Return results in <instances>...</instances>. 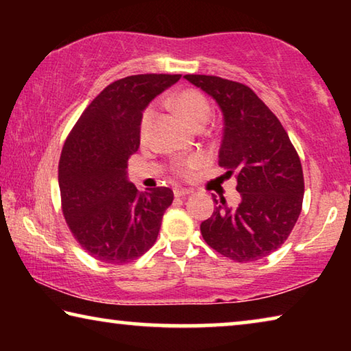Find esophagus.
<instances>
[{
  "label": "esophagus",
  "mask_w": 351,
  "mask_h": 351,
  "mask_svg": "<svg viewBox=\"0 0 351 351\" xmlns=\"http://www.w3.org/2000/svg\"><path fill=\"white\" fill-rule=\"evenodd\" d=\"M189 195H192V190H190V189H175V197L176 198L189 197Z\"/></svg>",
  "instance_id": "esophagus-1"
}]
</instances>
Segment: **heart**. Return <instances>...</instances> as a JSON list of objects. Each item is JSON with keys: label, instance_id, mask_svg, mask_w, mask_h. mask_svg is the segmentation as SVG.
Listing matches in <instances>:
<instances>
[{"label": "heart", "instance_id": "heart-1", "mask_svg": "<svg viewBox=\"0 0 351 351\" xmlns=\"http://www.w3.org/2000/svg\"><path fill=\"white\" fill-rule=\"evenodd\" d=\"M171 104H173V108L178 111V114H180L190 127H195L197 123L209 121L210 111H212L210 105H209V102H207V99L203 96V94L198 91L186 90V91L178 93L173 97V100H171ZM153 117H154L153 106H148L141 119V133L142 134H145L148 132V128H150L152 122H153ZM201 164H203V159H201L199 156H193V158H189V159H186V161L178 164L176 170L180 171V173L186 175L190 170L198 169Z\"/></svg>", "mask_w": 351, "mask_h": 351}]
</instances>
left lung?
<instances>
[{
    "instance_id": "left-lung-1",
    "label": "left lung",
    "mask_w": 351,
    "mask_h": 351,
    "mask_svg": "<svg viewBox=\"0 0 351 351\" xmlns=\"http://www.w3.org/2000/svg\"><path fill=\"white\" fill-rule=\"evenodd\" d=\"M215 100L223 114L218 164L237 171L240 203H217L201 223L207 245L246 263L280 247L293 230L304 201V171L288 133L251 88L215 75H184Z\"/></svg>"
}]
</instances>
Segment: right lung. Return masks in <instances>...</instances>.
<instances>
[{
    "instance_id": "right-lung-1",
    "label": "right lung",
    "mask_w": 351,
    "mask_h": 351,
    "mask_svg": "<svg viewBox=\"0 0 351 351\" xmlns=\"http://www.w3.org/2000/svg\"><path fill=\"white\" fill-rule=\"evenodd\" d=\"M180 79L139 74L112 82L64 142L58 165L64 218L80 246L104 263H128L145 254L173 201L169 187L138 192L128 181V158L141 144L144 110Z\"/></svg>"
}]
</instances>
